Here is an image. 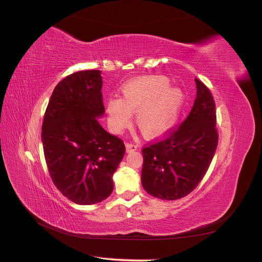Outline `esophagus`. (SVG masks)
Segmentation results:
<instances>
[{
    "instance_id": "obj_1",
    "label": "esophagus",
    "mask_w": 262,
    "mask_h": 262,
    "mask_svg": "<svg viewBox=\"0 0 262 262\" xmlns=\"http://www.w3.org/2000/svg\"><path fill=\"white\" fill-rule=\"evenodd\" d=\"M137 148H138V147H137V145H135V144H129V143L126 144V150H127V152L137 150Z\"/></svg>"
}]
</instances>
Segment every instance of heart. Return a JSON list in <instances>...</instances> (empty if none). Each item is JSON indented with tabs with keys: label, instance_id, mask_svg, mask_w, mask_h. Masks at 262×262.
Segmentation results:
<instances>
[{
	"label": "heart",
	"instance_id": "b5f03b06",
	"mask_svg": "<svg viewBox=\"0 0 262 262\" xmlns=\"http://www.w3.org/2000/svg\"><path fill=\"white\" fill-rule=\"evenodd\" d=\"M185 103L179 89L170 87L162 76L130 80L122 89V99H108L106 113L114 133H120L130 123V113H136V123L145 136L156 137L176 124Z\"/></svg>",
	"mask_w": 262,
	"mask_h": 262
}]
</instances>
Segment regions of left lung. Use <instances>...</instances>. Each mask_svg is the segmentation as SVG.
Wrapping results in <instances>:
<instances>
[{
  "instance_id": "1",
  "label": "left lung",
  "mask_w": 262,
  "mask_h": 262,
  "mask_svg": "<svg viewBox=\"0 0 262 262\" xmlns=\"http://www.w3.org/2000/svg\"><path fill=\"white\" fill-rule=\"evenodd\" d=\"M197 94L188 117L176 130L143 149L142 185L164 200L183 198L204 178L218 145L216 105L210 91L195 78Z\"/></svg>"
}]
</instances>
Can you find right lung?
Masks as SVG:
<instances>
[{
	"mask_svg": "<svg viewBox=\"0 0 262 262\" xmlns=\"http://www.w3.org/2000/svg\"><path fill=\"white\" fill-rule=\"evenodd\" d=\"M100 73L80 71L63 78L52 93L42 126L53 183L78 205L97 204L111 195L113 175L125 154L123 140L98 123L105 113Z\"/></svg>",
	"mask_w": 262,
	"mask_h": 262,
	"instance_id": "add662e5",
	"label": "right lung"
}]
</instances>
